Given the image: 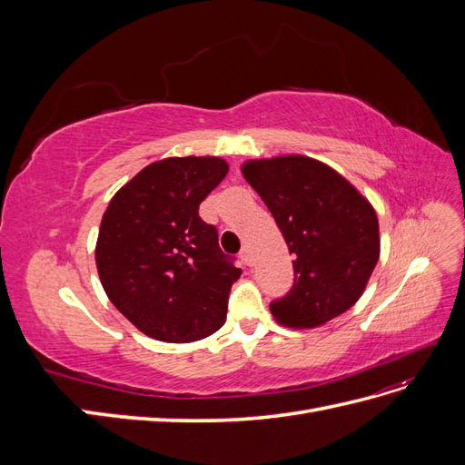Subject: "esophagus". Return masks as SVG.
I'll return each instance as SVG.
<instances>
[{
    "label": "esophagus",
    "instance_id": "34e87169",
    "mask_svg": "<svg viewBox=\"0 0 465 465\" xmlns=\"http://www.w3.org/2000/svg\"><path fill=\"white\" fill-rule=\"evenodd\" d=\"M241 258H242V262L246 263V265H252V254H250V250L244 246L242 248V252H241Z\"/></svg>",
    "mask_w": 465,
    "mask_h": 465
}]
</instances>
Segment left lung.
Listing matches in <instances>:
<instances>
[{
	"label": "left lung",
	"mask_w": 465,
	"mask_h": 465,
	"mask_svg": "<svg viewBox=\"0 0 465 465\" xmlns=\"http://www.w3.org/2000/svg\"><path fill=\"white\" fill-rule=\"evenodd\" d=\"M241 171L294 258L292 289L270 306L275 322L312 330L347 312L380 258L372 203L330 164L306 154L250 159Z\"/></svg>",
	"instance_id": "left-lung-1"
}]
</instances>
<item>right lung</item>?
Returning <instances> with one entry per match:
<instances>
[{
    "label": "right lung",
    "instance_id": "obj_1",
    "mask_svg": "<svg viewBox=\"0 0 465 465\" xmlns=\"http://www.w3.org/2000/svg\"><path fill=\"white\" fill-rule=\"evenodd\" d=\"M221 157H168L142 168L110 200L94 260L108 299L134 326L164 343L215 333L241 270L219 248L200 203L227 176Z\"/></svg>",
    "mask_w": 465,
    "mask_h": 465
}]
</instances>
